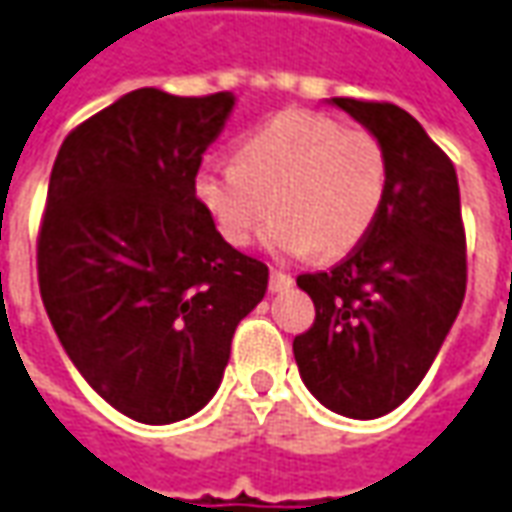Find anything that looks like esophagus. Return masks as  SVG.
<instances>
[{
	"label": "esophagus",
	"instance_id": "34e87169",
	"mask_svg": "<svg viewBox=\"0 0 512 512\" xmlns=\"http://www.w3.org/2000/svg\"><path fill=\"white\" fill-rule=\"evenodd\" d=\"M291 283H294V280H291V274H285V271L280 269H271L269 291H283V288H288Z\"/></svg>",
	"mask_w": 512,
	"mask_h": 512
}]
</instances>
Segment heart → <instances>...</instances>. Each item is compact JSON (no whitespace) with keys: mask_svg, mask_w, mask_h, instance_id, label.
I'll return each instance as SVG.
<instances>
[{"mask_svg":"<svg viewBox=\"0 0 512 512\" xmlns=\"http://www.w3.org/2000/svg\"><path fill=\"white\" fill-rule=\"evenodd\" d=\"M389 159L367 128L316 111H283L238 142L235 165L196 173L198 204L218 235L246 246L271 212L266 243L277 255L342 257L373 232L384 210Z\"/></svg>","mask_w":512,"mask_h":512,"instance_id":"obj_1","label":"heart"}]
</instances>
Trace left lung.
<instances>
[{
	"label": "left lung",
	"instance_id": "obj_1",
	"mask_svg": "<svg viewBox=\"0 0 512 512\" xmlns=\"http://www.w3.org/2000/svg\"><path fill=\"white\" fill-rule=\"evenodd\" d=\"M381 139L389 159L373 232L330 271L300 274L316 319L294 339L305 387L344 417L373 420L401 406L460 314L468 283L457 170L395 103L333 97Z\"/></svg>",
	"mask_w": 512,
	"mask_h": 512
}]
</instances>
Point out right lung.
Wrapping results in <instances>:
<instances>
[{
	"label": "right lung",
	"instance_id": "obj_1",
	"mask_svg": "<svg viewBox=\"0 0 512 512\" xmlns=\"http://www.w3.org/2000/svg\"><path fill=\"white\" fill-rule=\"evenodd\" d=\"M235 97L128 92L69 131L38 227V288L66 356L139 423L215 395L269 266L229 246L198 204L201 156Z\"/></svg>",
	"mask_w": 512,
	"mask_h": 512
}]
</instances>
